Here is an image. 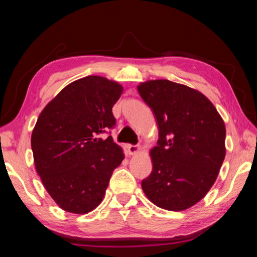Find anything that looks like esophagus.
<instances>
[{"instance_id":"esophagus-1","label":"esophagus","mask_w":257,"mask_h":257,"mask_svg":"<svg viewBox=\"0 0 257 257\" xmlns=\"http://www.w3.org/2000/svg\"><path fill=\"white\" fill-rule=\"evenodd\" d=\"M127 150H128V153L130 155H134L138 153L139 151H141V147L137 146V145H127Z\"/></svg>"}]
</instances>
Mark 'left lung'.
Instances as JSON below:
<instances>
[{
	"instance_id": "8db88e82",
	"label": "left lung",
	"mask_w": 257,
	"mask_h": 257,
	"mask_svg": "<svg viewBox=\"0 0 257 257\" xmlns=\"http://www.w3.org/2000/svg\"><path fill=\"white\" fill-rule=\"evenodd\" d=\"M159 124L153 170L142 181L150 201L168 211L198 203L216 180L225 156V125L205 95L167 79L137 87Z\"/></svg>"
}]
</instances>
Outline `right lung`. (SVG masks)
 <instances>
[{"label": "right lung", "instance_id": "right-lung-1", "mask_svg": "<svg viewBox=\"0 0 257 257\" xmlns=\"http://www.w3.org/2000/svg\"><path fill=\"white\" fill-rule=\"evenodd\" d=\"M122 86L104 77L71 82L44 107L32 134L35 168L62 210L86 214L103 201L122 149L104 137L115 125L112 107Z\"/></svg>", "mask_w": 257, "mask_h": 257}]
</instances>
